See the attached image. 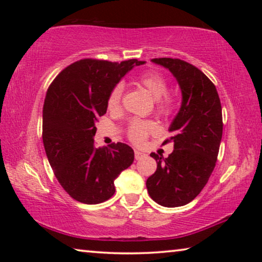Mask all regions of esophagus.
<instances>
[{"label": "esophagus", "mask_w": 262, "mask_h": 262, "mask_svg": "<svg viewBox=\"0 0 262 262\" xmlns=\"http://www.w3.org/2000/svg\"><path fill=\"white\" fill-rule=\"evenodd\" d=\"M144 156H145V154L139 151V150H135V158L136 159H141V158H143Z\"/></svg>", "instance_id": "esophagus-1"}]
</instances>
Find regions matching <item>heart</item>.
<instances>
[{"mask_svg":"<svg viewBox=\"0 0 262 262\" xmlns=\"http://www.w3.org/2000/svg\"><path fill=\"white\" fill-rule=\"evenodd\" d=\"M137 83L142 88H144L152 96L154 99H156V106L159 112L163 114L171 113L172 108H173V99L166 94L167 83L161 74L156 72H148L140 76V78L137 79ZM122 92V84H117L111 90L107 97V107L110 111H117L120 107ZM155 129H156L155 122L135 119V120L130 121L129 126H128V136L133 142L140 143L149 134L155 132Z\"/></svg>","mask_w":262,"mask_h":262,"instance_id":"heart-1","label":"heart"}]
</instances>
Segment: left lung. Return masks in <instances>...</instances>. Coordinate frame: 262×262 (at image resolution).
Instances as JSON below:
<instances>
[{
  "instance_id": "8db88e82",
  "label": "left lung",
  "mask_w": 262,
  "mask_h": 262,
  "mask_svg": "<svg viewBox=\"0 0 262 262\" xmlns=\"http://www.w3.org/2000/svg\"><path fill=\"white\" fill-rule=\"evenodd\" d=\"M151 62L170 72L179 84L181 105L168 132L173 151L167 158L155 152L157 170L147 180L150 198L163 207L193 201L214 170L223 133L222 106L214 84L200 69L179 59L161 57Z\"/></svg>"
}]
</instances>
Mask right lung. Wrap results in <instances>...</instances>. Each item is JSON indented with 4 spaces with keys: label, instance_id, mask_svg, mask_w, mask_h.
<instances>
[{
    "label": "right lung",
    "instance_id": "add662e5",
    "mask_svg": "<svg viewBox=\"0 0 262 262\" xmlns=\"http://www.w3.org/2000/svg\"><path fill=\"white\" fill-rule=\"evenodd\" d=\"M145 61L84 59L57 75L46 92L42 141L56 179L70 196L97 205L112 196L114 180L134 162V150L121 142L96 148L98 118L107 97L127 73Z\"/></svg>",
    "mask_w": 262,
    "mask_h": 262
}]
</instances>
